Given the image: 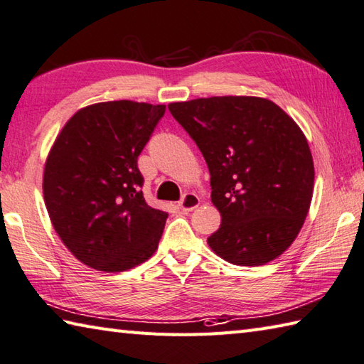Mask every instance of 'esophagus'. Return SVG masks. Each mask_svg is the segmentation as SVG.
Wrapping results in <instances>:
<instances>
[{"instance_id": "obj_1", "label": "esophagus", "mask_w": 364, "mask_h": 364, "mask_svg": "<svg viewBox=\"0 0 364 364\" xmlns=\"http://www.w3.org/2000/svg\"><path fill=\"white\" fill-rule=\"evenodd\" d=\"M199 205V198L195 195V193H187L181 201H179V209L182 212H191L195 210Z\"/></svg>"}]
</instances>
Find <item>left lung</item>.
Masks as SVG:
<instances>
[{
  "label": "left lung",
  "instance_id": "obj_1",
  "mask_svg": "<svg viewBox=\"0 0 364 364\" xmlns=\"http://www.w3.org/2000/svg\"><path fill=\"white\" fill-rule=\"evenodd\" d=\"M210 173L221 225L207 243L234 265L279 257L309 212L314 163L305 133L275 102L253 95L173 102Z\"/></svg>",
  "mask_w": 364,
  "mask_h": 364
}]
</instances>
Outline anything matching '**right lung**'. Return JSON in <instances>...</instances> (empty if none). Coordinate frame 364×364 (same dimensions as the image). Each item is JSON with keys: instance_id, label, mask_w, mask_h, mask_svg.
Returning <instances> with one entry per match:
<instances>
[{"instance_id": "1", "label": "right lung", "mask_w": 364, "mask_h": 364, "mask_svg": "<svg viewBox=\"0 0 364 364\" xmlns=\"http://www.w3.org/2000/svg\"><path fill=\"white\" fill-rule=\"evenodd\" d=\"M166 105L114 100L78 109L43 168V201L56 234L80 262L117 273L159 248L168 213L143 196L138 155Z\"/></svg>"}]
</instances>
